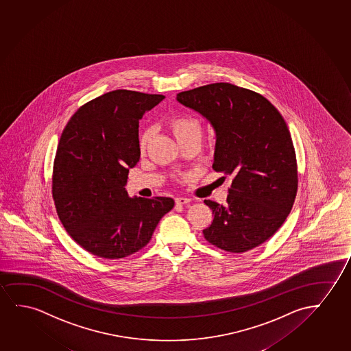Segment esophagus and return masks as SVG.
Listing matches in <instances>:
<instances>
[{
  "label": "esophagus",
  "instance_id": "esophagus-1",
  "mask_svg": "<svg viewBox=\"0 0 351 351\" xmlns=\"http://www.w3.org/2000/svg\"><path fill=\"white\" fill-rule=\"evenodd\" d=\"M176 203H177V204H180V206H183V204H188V203H190V198L177 197L176 198Z\"/></svg>",
  "mask_w": 351,
  "mask_h": 351
}]
</instances>
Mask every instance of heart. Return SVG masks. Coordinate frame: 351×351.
Segmentation results:
<instances>
[{"label":"heart","mask_w":351,"mask_h":351,"mask_svg":"<svg viewBox=\"0 0 351 351\" xmlns=\"http://www.w3.org/2000/svg\"><path fill=\"white\" fill-rule=\"evenodd\" d=\"M168 131L177 139L179 144L184 143L190 139H201L202 137V123L196 117L190 114H178L168 119L166 123ZM150 132L144 131L139 137V148L144 150L148 145Z\"/></svg>","instance_id":"heart-1"}]
</instances>
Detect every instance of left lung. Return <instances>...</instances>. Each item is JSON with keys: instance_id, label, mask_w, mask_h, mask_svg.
<instances>
[{"instance_id": "1", "label": "left lung", "mask_w": 351, "mask_h": 351, "mask_svg": "<svg viewBox=\"0 0 351 351\" xmlns=\"http://www.w3.org/2000/svg\"><path fill=\"white\" fill-rule=\"evenodd\" d=\"M177 101L212 125L213 168L233 177L226 206L204 201L214 214L204 238L230 252L258 247L282 226L296 197V154L285 120L262 95L230 83L179 93Z\"/></svg>"}]
</instances>
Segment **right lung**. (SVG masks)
Instances as JSON below:
<instances>
[{
  "label": "right lung",
  "instance_id": "1",
  "mask_svg": "<svg viewBox=\"0 0 351 351\" xmlns=\"http://www.w3.org/2000/svg\"><path fill=\"white\" fill-rule=\"evenodd\" d=\"M165 99L114 90L82 106L61 134L53 171V198L66 231L96 256L115 260L148 244L171 197H130L125 190L139 161L138 126Z\"/></svg>",
  "mask_w": 351,
  "mask_h": 351
}]
</instances>
